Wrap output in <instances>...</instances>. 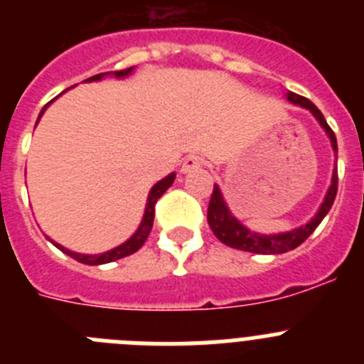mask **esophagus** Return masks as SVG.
<instances>
[{"instance_id": "34e87169", "label": "esophagus", "mask_w": 364, "mask_h": 364, "mask_svg": "<svg viewBox=\"0 0 364 364\" xmlns=\"http://www.w3.org/2000/svg\"><path fill=\"white\" fill-rule=\"evenodd\" d=\"M204 164V160H202V156H198V154H189V156H186L184 162H182V167H180V173H191L195 171V169H198V167Z\"/></svg>"}]
</instances>
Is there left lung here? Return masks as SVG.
Returning a JSON list of instances; mask_svg holds the SVG:
<instances>
[{"mask_svg": "<svg viewBox=\"0 0 364 364\" xmlns=\"http://www.w3.org/2000/svg\"><path fill=\"white\" fill-rule=\"evenodd\" d=\"M284 96L290 104L308 109V111L314 114V118L319 122V125L324 129L326 136L330 138L333 153L337 154L336 134H333V131L330 129V125H328L326 120H324L323 112L315 107L310 100L304 98V96H299L291 91H286ZM336 195H337V164L333 166L332 182H330V188H328L326 195H324V200L321 202L317 213H315L306 224L294 228V230L290 231H282V233L264 235V233H257V231H252L250 228H246L239 218L231 213L226 200H224V195H222L220 188L215 184L213 193H211L210 208H208V224H210L215 237H217L220 242L226 244V246L235 247V250H240V252L260 253V255H279V253H286V252H290V250H295L297 246H301V244L304 242L311 233H314L315 228L319 226L321 220L326 217V213L330 211V208H332L333 200H336Z\"/></svg>", "mask_w": 364, "mask_h": 364, "instance_id": "8db88e82", "label": "left lung"}]
</instances>
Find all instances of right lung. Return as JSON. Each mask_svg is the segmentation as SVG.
Segmentation results:
<instances>
[{
	"label": "right lung",
	"instance_id": "add662e5",
	"mask_svg": "<svg viewBox=\"0 0 364 364\" xmlns=\"http://www.w3.org/2000/svg\"><path fill=\"white\" fill-rule=\"evenodd\" d=\"M133 70H134V67H129V69H124V70H114V73H102V74H96V76H91V78H87L85 82H100V80H104L105 76H114V78H127L129 74H133ZM63 92H65V91H63ZM54 100H56V98H54ZM54 100H53V102H54ZM53 102H49V104L41 109L40 117H38V122H40V118L43 117L45 109L49 107ZM38 122H36V124H38ZM175 176H176L175 173H169V175L164 176L162 180H159V182H156V184L151 188L149 195H147L146 210H144L142 222H140L138 230L134 231V233L131 235L129 239L125 240L124 244H120V246H117V247H112V250H109V252L98 253V255H85V253L70 252V250H67L65 246L54 242V240L49 239V237H47V239H49L50 242H53L54 246L58 247V250H62L65 255L73 257L74 260H78V262H82V264H89V266L107 264V262H112V260H118V259H124V257H127V255H133L134 252H138V250L144 246V242H146L147 237H149L151 228H153V220H154V204H156V200L162 197L167 189L171 188L173 182H175Z\"/></svg>",
	"mask_w": 364,
	"mask_h": 364
}]
</instances>
